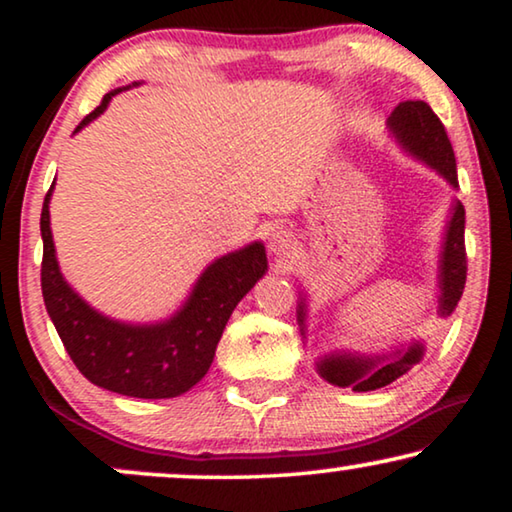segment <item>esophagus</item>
<instances>
[{
	"mask_svg": "<svg viewBox=\"0 0 512 512\" xmlns=\"http://www.w3.org/2000/svg\"><path fill=\"white\" fill-rule=\"evenodd\" d=\"M268 247L275 256H289L293 249H296V237H293L291 230L286 228H277L275 233L270 235Z\"/></svg>",
	"mask_w": 512,
	"mask_h": 512,
	"instance_id": "34e87169",
	"label": "esophagus"
}]
</instances>
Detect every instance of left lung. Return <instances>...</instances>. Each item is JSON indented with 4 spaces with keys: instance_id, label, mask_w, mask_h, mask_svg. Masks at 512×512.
<instances>
[{
    "instance_id": "left-lung-1",
    "label": "left lung",
    "mask_w": 512,
    "mask_h": 512,
    "mask_svg": "<svg viewBox=\"0 0 512 512\" xmlns=\"http://www.w3.org/2000/svg\"><path fill=\"white\" fill-rule=\"evenodd\" d=\"M389 130L394 132L398 144L412 156L424 160L440 177H445L457 188V160L447 137L445 125L433 114V109L422 100L401 102L391 111ZM464 205L457 200L452 205V216L447 221L440 251V298L438 314L450 317L461 300L466 284V244H464ZM298 324L305 328V300L300 298ZM424 345L412 342L408 349H396L394 354L382 356H356V354H331L317 363L319 375L326 382L338 387H352L354 391H373L387 387L398 377L408 373L415 363L422 361Z\"/></svg>"
}]
</instances>
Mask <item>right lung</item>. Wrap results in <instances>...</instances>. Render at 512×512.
Wrapping results in <instances>:
<instances>
[{
  "label": "right lung",
  "mask_w": 512,
  "mask_h": 512,
  "mask_svg": "<svg viewBox=\"0 0 512 512\" xmlns=\"http://www.w3.org/2000/svg\"><path fill=\"white\" fill-rule=\"evenodd\" d=\"M118 93L121 88L104 95L74 132L100 116ZM51 193L53 186L41 207V293L74 366L97 387L132 398H174L195 387L212 366L230 314L268 270L263 244L216 258L174 317L160 324H123L93 310L62 277L48 214Z\"/></svg>",
  "instance_id": "1"
}]
</instances>
